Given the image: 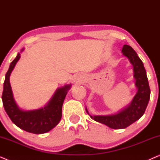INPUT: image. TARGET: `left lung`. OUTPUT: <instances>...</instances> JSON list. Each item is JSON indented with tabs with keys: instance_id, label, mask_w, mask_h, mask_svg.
Returning a JSON list of instances; mask_svg holds the SVG:
<instances>
[{
	"instance_id": "1",
	"label": "left lung",
	"mask_w": 160,
	"mask_h": 160,
	"mask_svg": "<svg viewBox=\"0 0 160 160\" xmlns=\"http://www.w3.org/2000/svg\"><path fill=\"white\" fill-rule=\"evenodd\" d=\"M122 52L133 66L135 86L138 89L136 95L129 106L115 114L91 116L86 108L87 113L92 119L116 130L128 128L143 115L149 101L151 93L145 68L136 52L130 46L126 44L123 46Z\"/></svg>"
}]
</instances>
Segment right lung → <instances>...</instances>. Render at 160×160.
Wrapping results in <instances>:
<instances>
[{
  "instance_id": "add662e5",
  "label": "right lung",
  "mask_w": 160,
  "mask_h": 160,
  "mask_svg": "<svg viewBox=\"0 0 160 160\" xmlns=\"http://www.w3.org/2000/svg\"><path fill=\"white\" fill-rule=\"evenodd\" d=\"M19 58L20 54L18 53L16 58L11 62L6 74L2 94L4 109L13 123L18 128L28 132L43 134L53 129L60 121L63 102L71 84L65 85L57 89L49 102L43 108L30 111L22 110L13 97L9 81L11 73Z\"/></svg>"
}]
</instances>
